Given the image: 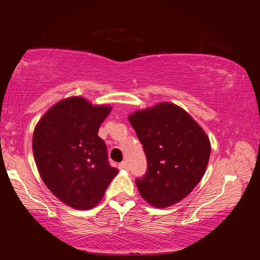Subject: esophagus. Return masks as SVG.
<instances>
[{
  "mask_svg": "<svg viewBox=\"0 0 260 260\" xmlns=\"http://www.w3.org/2000/svg\"><path fill=\"white\" fill-rule=\"evenodd\" d=\"M118 167H119V169H121V170H128L129 169V165H128L127 161H121Z\"/></svg>",
  "mask_w": 260,
  "mask_h": 260,
  "instance_id": "obj_1",
  "label": "esophagus"
}]
</instances>
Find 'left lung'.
Masks as SVG:
<instances>
[{"instance_id":"obj_1","label":"left lung","mask_w":260,"mask_h":260,"mask_svg":"<svg viewBox=\"0 0 260 260\" xmlns=\"http://www.w3.org/2000/svg\"><path fill=\"white\" fill-rule=\"evenodd\" d=\"M128 119L147 159L146 174L136 180L141 196L157 208L182 201L205 174L211 149L205 131L184 109L167 102Z\"/></svg>"}]
</instances>
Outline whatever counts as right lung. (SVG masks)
Segmentation results:
<instances>
[{"label": "right lung", "instance_id": "right-lung-1", "mask_svg": "<svg viewBox=\"0 0 260 260\" xmlns=\"http://www.w3.org/2000/svg\"><path fill=\"white\" fill-rule=\"evenodd\" d=\"M111 111L108 105L94 106L73 96L52 106L36 125L32 149L39 174L69 207L86 210L96 206L118 174L98 136Z\"/></svg>", "mask_w": 260, "mask_h": 260}]
</instances>
